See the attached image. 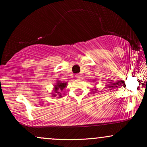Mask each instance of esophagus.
<instances>
[{
    "mask_svg": "<svg viewBox=\"0 0 147 147\" xmlns=\"http://www.w3.org/2000/svg\"><path fill=\"white\" fill-rule=\"evenodd\" d=\"M75 77H76V79H79L81 78V75H76Z\"/></svg>",
    "mask_w": 147,
    "mask_h": 147,
    "instance_id": "obj_1",
    "label": "esophagus"
}]
</instances>
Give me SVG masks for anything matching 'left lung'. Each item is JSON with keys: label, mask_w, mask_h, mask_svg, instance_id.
I'll return each mask as SVG.
<instances>
[{"label": "left lung", "mask_w": 147, "mask_h": 147, "mask_svg": "<svg viewBox=\"0 0 147 147\" xmlns=\"http://www.w3.org/2000/svg\"><path fill=\"white\" fill-rule=\"evenodd\" d=\"M92 90H93V91H92V92H93V93H95V92H96V91H97V89L93 88V89H92Z\"/></svg>", "instance_id": "obj_1"}]
</instances>
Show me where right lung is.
<instances>
[{"mask_svg":"<svg viewBox=\"0 0 147 147\" xmlns=\"http://www.w3.org/2000/svg\"><path fill=\"white\" fill-rule=\"evenodd\" d=\"M67 87V82H62L59 80H57L56 84H55L53 88V92H52V96L53 97H62V92L63 89Z\"/></svg>","mask_w":147,"mask_h":147,"instance_id":"right-lung-1","label":"right lung"}]
</instances>
